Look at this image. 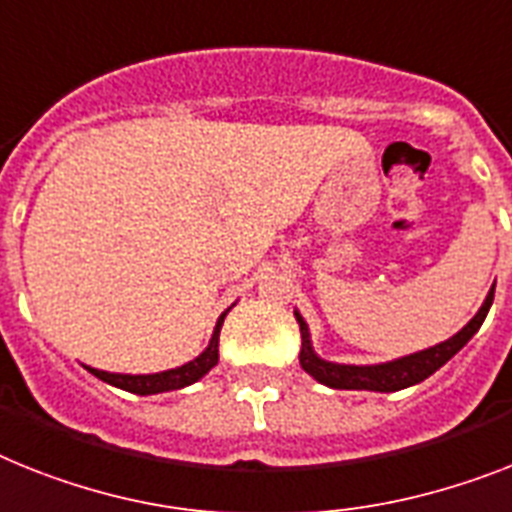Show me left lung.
<instances>
[{
	"instance_id": "left-lung-1",
	"label": "left lung",
	"mask_w": 512,
	"mask_h": 512,
	"mask_svg": "<svg viewBox=\"0 0 512 512\" xmlns=\"http://www.w3.org/2000/svg\"><path fill=\"white\" fill-rule=\"evenodd\" d=\"M494 301V287L489 290L487 301L479 308V314L460 329L458 335L450 337V340L439 342L434 348L421 350V353H413V356L398 358V361L379 363V366H340V363L322 361L311 350V340H308V327L301 319V314H295L298 324H301V366L303 371H308L316 382L327 384V387H335V390H374V392H395L405 390L411 384L424 382L426 377H432L439 366H445L450 358L458 353L463 345H466L471 337L479 332L481 322L487 319L489 306Z\"/></svg>"
}]
</instances>
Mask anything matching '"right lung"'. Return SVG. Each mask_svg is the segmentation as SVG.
I'll return each instance as SVG.
<instances>
[{"instance_id":"1","label":"right lung","mask_w":512,"mask_h":512,"mask_svg":"<svg viewBox=\"0 0 512 512\" xmlns=\"http://www.w3.org/2000/svg\"><path fill=\"white\" fill-rule=\"evenodd\" d=\"M222 322H225V314L219 316L217 329H214V337H211L209 348L196 358V361L185 363L180 369H170L162 371V374H146V377H130V374H107V371L99 369H86L99 377L101 382L114 384V387H120V390L135 392V395H156V392H170V390H180V387H188V384L198 382V379L204 377L206 371L211 366H217L219 361V329H222Z\"/></svg>"}]
</instances>
